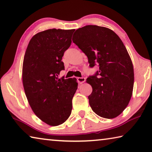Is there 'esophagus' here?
<instances>
[{"label":"esophagus","mask_w":152,"mask_h":152,"mask_svg":"<svg viewBox=\"0 0 152 152\" xmlns=\"http://www.w3.org/2000/svg\"><path fill=\"white\" fill-rule=\"evenodd\" d=\"M77 80H78V83L79 84H82L85 82V78H84V77H78V78H77Z\"/></svg>","instance_id":"obj_1"}]
</instances>
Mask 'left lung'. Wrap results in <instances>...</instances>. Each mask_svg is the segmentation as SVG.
<instances>
[{
  "label": "left lung",
  "mask_w": 152,
  "mask_h": 152,
  "mask_svg": "<svg viewBox=\"0 0 152 152\" xmlns=\"http://www.w3.org/2000/svg\"><path fill=\"white\" fill-rule=\"evenodd\" d=\"M74 35L73 42L87 56L89 66L99 67L86 79L93 88L88 97L90 106L99 116L114 118L127 107L133 89L134 69L128 51L109 28L88 25Z\"/></svg>",
  "instance_id": "left-lung-1"
}]
</instances>
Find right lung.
Here are the masks:
<instances>
[{
	"label": "right lung",
	"mask_w": 152,
	"mask_h": 152,
	"mask_svg": "<svg viewBox=\"0 0 152 152\" xmlns=\"http://www.w3.org/2000/svg\"><path fill=\"white\" fill-rule=\"evenodd\" d=\"M74 32L54 28L37 33L24 55L22 80L26 97L38 118L50 126L63 124L69 117L78 88L76 78H58L64 69L62 57L70 47Z\"/></svg>",
	"instance_id": "add662e5"
}]
</instances>
